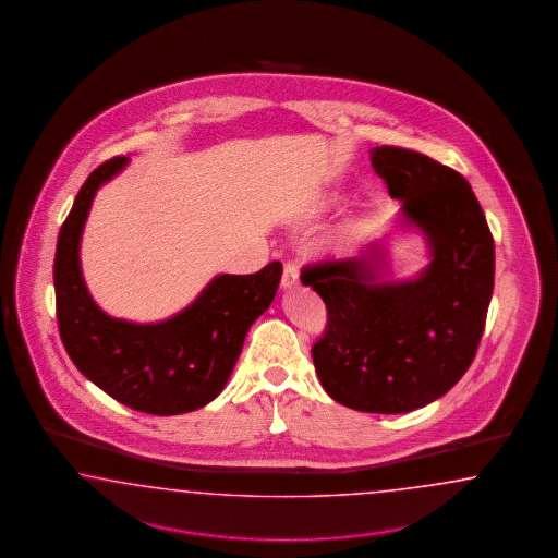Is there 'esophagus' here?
<instances>
[{
	"instance_id": "1",
	"label": "esophagus",
	"mask_w": 558,
	"mask_h": 558,
	"mask_svg": "<svg viewBox=\"0 0 558 558\" xmlns=\"http://www.w3.org/2000/svg\"><path fill=\"white\" fill-rule=\"evenodd\" d=\"M299 284V268H296V264H292V262H287L284 264V271H282V287L292 288Z\"/></svg>"
}]
</instances>
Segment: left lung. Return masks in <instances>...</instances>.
<instances>
[{
  "mask_svg": "<svg viewBox=\"0 0 558 558\" xmlns=\"http://www.w3.org/2000/svg\"><path fill=\"white\" fill-rule=\"evenodd\" d=\"M372 168L432 262L407 282H376L380 252L304 266L327 306L313 345L323 389L366 413H409L446 395L473 364L495 280V245L471 184L457 169L403 147L372 149Z\"/></svg>",
  "mask_w": 558,
  "mask_h": 558,
  "instance_id": "left-lung-1",
  "label": "left lung"
}]
</instances>
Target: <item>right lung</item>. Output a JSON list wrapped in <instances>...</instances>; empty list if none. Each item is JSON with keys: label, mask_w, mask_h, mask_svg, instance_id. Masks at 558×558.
I'll return each mask as SVG.
<instances>
[{"label": "right lung", "mask_w": 558, "mask_h": 558, "mask_svg": "<svg viewBox=\"0 0 558 558\" xmlns=\"http://www.w3.org/2000/svg\"><path fill=\"white\" fill-rule=\"evenodd\" d=\"M126 161L114 157L89 173L59 231L52 270L59 333L73 364L112 399L151 415H180L225 389L252 323L276 296L282 264L217 276L168 322L138 325L108 317L85 288L80 239L96 190Z\"/></svg>", "instance_id": "add662e5"}]
</instances>
